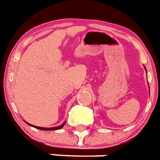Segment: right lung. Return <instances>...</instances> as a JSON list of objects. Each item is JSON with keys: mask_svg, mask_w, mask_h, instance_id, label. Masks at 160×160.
<instances>
[{"mask_svg": "<svg viewBox=\"0 0 160 160\" xmlns=\"http://www.w3.org/2000/svg\"><path fill=\"white\" fill-rule=\"evenodd\" d=\"M30 126H33L34 128H37V129H41V130H45V131H51V130H58V129H60V128H62V127H63V125L65 124V123H62V125L60 126H58V127H53V128H41V127H37V126H34V125H32V124H30V123H28Z\"/></svg>", "mask_w": 160, "mask_h": 160, "instance_id": "obj_1", "label": "right lung"}]
</instances>
